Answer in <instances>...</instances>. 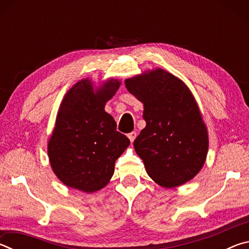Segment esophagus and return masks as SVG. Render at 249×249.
Instances as JSON below:
<instances>
[{"label": "esophagus", "mask_w": 249, "mask_h": 249, "mask_svg": "<svg viewBox=\"0 0 249 249\" xmlns=\"http://www.w3.org/2000/svg\"><path fill=\"white\" fill-rule=\"evenodd\" d=\"M136 136H137L136 132H132V133H129V134H128V138H129L130 142H133L135 141V138H136Z\"/></svg>", "instance_id": "esophagus-1"}]
</instances>
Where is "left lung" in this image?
Listing matches in <instances>:
<instances>
[{"instance_id":"left-lung-1","label":"left lung","mask_w":249,"mask_h":249,"mask_svg":"<svg viewBox=\"0 0 249 249\" xmlns=\"http://www.w3.org/2000/svg\"><path fill=\"white\" fill-rule=\"evenodd\" d=\"M125 86L144 104L146 126L134 141V148L148 176L169 189L195 178L206 160L209 133L187 84L156 68L126 79Z\"/></svg>"}]
</instances>
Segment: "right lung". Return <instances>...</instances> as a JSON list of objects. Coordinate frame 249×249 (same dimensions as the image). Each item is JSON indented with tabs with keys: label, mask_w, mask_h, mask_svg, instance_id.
Here are the masks:
<instances>
[{
	"label": "right lung",
	"mask_w": 249,
	"mask_h": 249,
	"mask_svg": "<svg viewBox=\"0 0 249 249\" xmlns=\"http://www.w3.org/2000/svg\"><path fill=\"white\" fill-rule=\"evenodd\" d=\"M120 86V80L109 78L95 87L86 78L62 99L47 153L53 174L68 188L86 193L103 189L114 174L116 159L129 146L104 109Z\"/></svg>",
	"instance_id": "add662e5"
}]
</instances>
